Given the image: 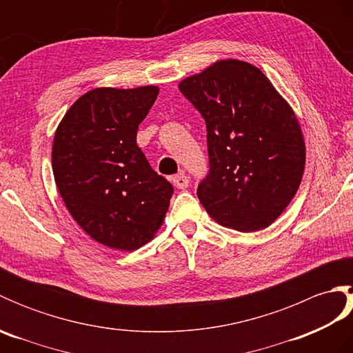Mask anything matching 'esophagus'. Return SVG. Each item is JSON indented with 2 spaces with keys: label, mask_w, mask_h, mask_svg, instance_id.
<instances>
[{
  "label": "esophagus",
  "mask_w": 353,
  "mask_h": 353,
  "mask_svg": "<svg viewBox=\"0 0 353 353\" xmlns=\"http://www.w3.org/2000/svg\"><path fill=\"white\" fill-rule=\"evenodd\" d=\"M172 185H174L177 190H185L190 186V179L185 174H177L172 177Z\"/></svg>",
  "instance_id": "1"
}]
</instances>
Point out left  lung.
Segmentation results:
<instances>
[{
  "label": "left lung",
  "instance_id": "8db88e82",
  "mask_svg": "<svg viewBox=\"0 0 353 353\" xmlns=\"http://www.w3.org/2000/svg\"><path fill=\"white\" fill-rule=\"evenodd\" d=\"M179 89L206 121L200 203L224 228H268L302 182L306 150L294 110L264 72L236 59L212 63Z\"/></svg>",
  "mask_w": 353,
  "mask_h": 353
}]
</instances>
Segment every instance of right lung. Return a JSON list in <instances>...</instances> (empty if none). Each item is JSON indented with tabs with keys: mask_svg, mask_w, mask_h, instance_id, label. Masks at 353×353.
I'll list each match as a JSON object with an SVG mask.
<instances>
[{
	"mask_svg": "<svg viewBox=\"0 0 353 353\" xmlns=\"http://www.w3.org/2000/svg\"><path fill=\"white\" fill-rule=\"evenodd\" d=\"M157 86L95 88L72 104L52 141V174L72 219L97 243L133 252L161 229L172 185L150 167L138 127Z\"/></svg>",
	"mask_w": 353,
	"mask_h": 353,
	"instance_id": "obj_1",
	"label": "right lung"
}]
</instances>
